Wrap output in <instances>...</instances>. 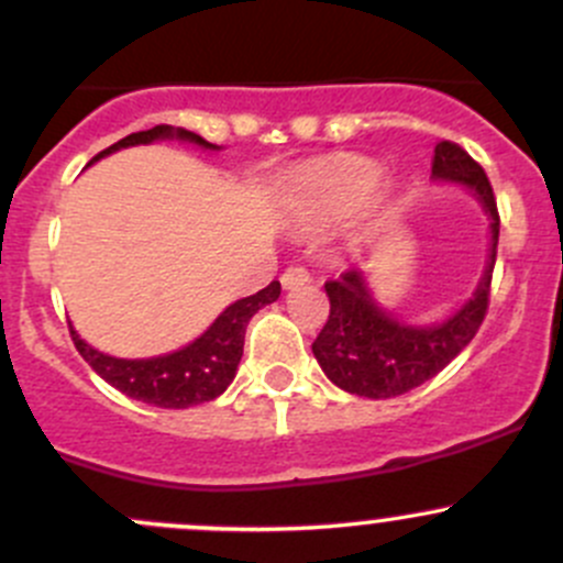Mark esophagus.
Here are the masks:
<instances>
[{
    "instance_id": "esophagus-1",
    "label": "esophagus",
    "mask_w": 563,
    "mask_h": 563,
    "mask_svg": "<svg viewBox=\"0 0 563 563\" xmlns=\"http://www.w3.org/2000/svg\"><path fill=\"white\" fill-rule=\"evenodd\" d=\"M305 283H310V269L308 266H288L286 272H283V286L286 288H297V286H305Z\"/></svg>"
}]
</instances>
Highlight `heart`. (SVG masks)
Returning <instances> with one entry per match:
<instances>
[{
  "instance_id": "obj_1",
  "label": "heart",
  "mask_w": 563,
  "mask_h": 563,
  "mask_svg": "<svg viewBox=\"0 0 563 563\" xmlns=\"http://www.w3.org/2000/svg\"><path fill=\"white\" fill-rule=\"evenodd\" d=\"M382 181V168L365 157H332L305 174L302 196L318 218H349L365 207Z\"/></svg>"
}]
</instances>
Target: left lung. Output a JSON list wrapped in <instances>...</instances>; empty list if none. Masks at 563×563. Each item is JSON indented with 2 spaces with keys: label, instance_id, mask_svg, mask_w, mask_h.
<instances>
[{
  "label": "left lung",
  "instance_id": "left-lung-1",
  "mask_svg": "<svg viewBox=\"0 0 563 563\" xmlns=\"http://www.w3.org/2000/svg\"><path fill=\"white\" fill-rule=\"evenodd\" d=\"M435 179L460 181L479 196L490 214V261L474 299L455 316L435 327H406L373 302L365 277L356 269L343 272L338 280L323 283L329 297V318L318 332L313 354L332 384L351 395L387 400L406 395L419 384L439 376L446 365L474 340L490 305L493 266L498 247V207L485 168L452 141H439L433 152Z\"/></svg>",
  "mask_w": 563,
  "mask_h": 563
}]
</instances>
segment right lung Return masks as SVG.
Here are the masks:
<instances>
[{"label": "right lung", "mask_w": 563, "mask_h": 563, "mask_svg": "<svg viewBox=\"0 0 563 563\" xmlns=\"http://www.w3.org/2000/svg\"><path fill=\"white\" fill-rule=\"evenodd\" d=\"M157 139H181L218 150L214 144H207L201 135L187 133L181 128L174 130L172 124H157L152 130L124 135L122 141L95 155L92 163L100 161L103 155H111V152L124 150V146L152 144ZM277 297H280V283L272 280L269 286L261 288L253 297H245L231 305V308H225L218 316V321L201 338L192 340L190 345L174 351V354L152 356V360H117V356L100 354L92 345L84 343L73 327L70 338L76 343L78 354L89 362V367L122 395L157 408H190L198 406V402L214 400L234 382L236 365H240L242 349H245V329L250 318L258 313L264 305L275 302Z\"/></svg>", "instance_id": "right-lung-1"}]
</instances>
